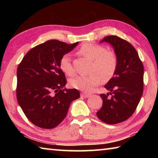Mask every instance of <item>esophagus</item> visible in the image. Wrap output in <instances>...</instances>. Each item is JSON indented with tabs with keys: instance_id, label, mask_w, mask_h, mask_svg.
I'll return each mask as SVG.
<instances>
[{
	"instance_id": "34e87169",
	"label": "esophagus",
	"mask_w": 158,
	"mask_h": 158,
	"mask_svg": "<svg viewBox=\"0 0 158 158\" xmlns=\"http://www.w3.org/2000/svg\"><path fill=\"white\" fill-rule=\"evenodd\" d=\"M81 96H82V97H84V98H87L90 97V94H89V93H81Z\"/></svg>"
}]
</instances>
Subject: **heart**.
<instances>
[{
	"instance_id": "1",
	"label": "heart",
	"mask_w": 158,
	"mask_h": 158,
	"mask_svg": "<svg viewBox=\"0 0 158 158\" xmlns=\"http://www.w3.org/2000/svg\"><path fill=\"white\" fill-rule=\"evenodd\" d=\"M79 53L92 60L90 73L89 76H78L69 80V85L74 89L85 92H90L100 84L101 79L106 81L114 75L117 67V58L115 53L108 52L101 45L86 43L79 49ZM61 70L68 76H73L75 69L72 64L70 56L65 54L59 63Z\"/></svg>"
}]
</instances>
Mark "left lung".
Listing matches in <instances>:
<instances>
[{
  "label": "left lung",
  "instance_id": "obj_1",
  "mask_svg": "<svg viewBox=\"0 0 158 158\" xmlns=\"http://www.w3.org/2000/svg\"><path fill=\"white\" fill-rule=\"evenodd\" d=\"M101 42L113 47L117 67L114 77L105 85L109 93L100 95L102 106L96 114L105 123L116 124L129 118L139 103L143 90V66L137 52L127 41L109 35Z\"/></svg>",
  "mask_w": 158,
  "mask_h": 158
}]
</instances>
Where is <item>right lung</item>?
<instances>
[{
  "label": "right lung",
  "mask_w": 158,
  "mask_h": 158,
  "mask_svg": "<svg viewBox=\"0 0 158 158\" xmlns=\"http://www.w3.org/2000/svg\"><path fill=\"white\" fill-rule=\"evenodd\" d=\"M79 42L68 44L50 40L33 47L19 63L17 72L19 105L32 123L44 129L58 126L72 102L80 97L77 89H67L59 63Z\"/></svg>",
  "instance_id": "obj_1"
}]
</instances>
